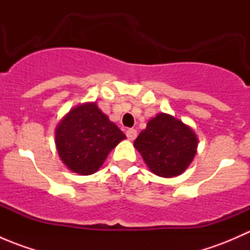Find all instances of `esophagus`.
I'll list each match as a JSON object with an SVG mask.
<instances>
[{
    "label": "esophagus",
    "instance_id": "obj_1",
    "mask_svg": "<svg viewBox=\"0 0 250 250\" xmlns=\"http://www.w3.org/2000/svg\"><path fill=\"white\" fill-rule=\"evenodd\" d=\"M125 135H127V138L129 140H134L135 138H137L138 132L134 129V128H129V129L125 130Z\"/></svg>",
    "mask_w": 250,
    "mask_h": 250
}]
</instances>
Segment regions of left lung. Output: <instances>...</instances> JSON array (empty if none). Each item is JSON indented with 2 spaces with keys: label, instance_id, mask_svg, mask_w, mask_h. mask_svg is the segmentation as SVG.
<instances>
[{
  "label": "left lung",
  "instance_id": "obj_1",
  "mask_svg": "<svg viewBox=\"0 0 250 250\" xmlns=\"http://www.w3.org/2000/svg\"><path fill=\"white\" fill-rule=\"evenodd\" d=\"M151 172L163 178L179 175L196 155L197 138L193 130L173 116L160 113L148 121L134 141Z\"/></svg>",
  "mask_w": 250,
  "mask_h": 250
}]
</instances>
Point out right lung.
I'll return each instance as SVG.
<instances>
[{
    "label": "right lung",
    "instance_id": "add662e5",
    "mask_svg": "<svg viewBox=\"0 0 250 250\" xmlns=\"http://www.w3.org/2000/svg\"><path fill=\"white\" fill-rule=\"evenodd\" d=\"M125 138L95 103L75 107L55 130L60 158L70 170L81 175L97 172L110 151Z\"/></svg>",
    "mask_w": 250,
    "mask_h": 250
}]
</instances>
